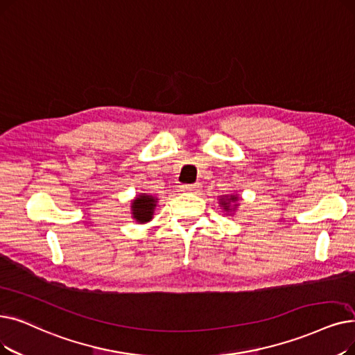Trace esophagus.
Instances as JSON below:
<instances>
[{
	"instance_id": "obj_1",
	"label": "esophagus",
	"mask_w": 355,
	"mask_h": 355,
	"mask_svg": "<svg viewBox=\"0 0 355 355\" xmlns=\"http://www.w3.org/2000/svg\"><path fill=\"white\" fill-rule=\"evenodd\" d=\"M180 189L184 193H198L200 184L198 182H196V184H184V186H181Z\"/></svg>"
}]
</instances>
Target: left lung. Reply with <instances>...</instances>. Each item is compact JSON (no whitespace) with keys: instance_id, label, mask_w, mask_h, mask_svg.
Wrapping results in <instances>:
<instances>
[{"instance_id":"left-lung-1","label":"left lung","mask_w":355,"mask_h":355,"mask_svg":"<svg viewBox=\"0 0 355 355\" xmlns=\"http://www.w3.org/2000/svg\"><path fill=\"white\" fill-rule=\"evenodd\" d=\"M235 202H238V196H223V197H220V206L226 211H230V210L236 207V205H235V207H232V205Z\"/></svg>"}]
</instances>
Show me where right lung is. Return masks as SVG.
<instances>
[{
    "mask_svg": "<svg viewBox=\"0 0 355 355\" xmlns=\"http://www.w3.org/2000/svg\"><path fill=\"white\" fill-rule=\"evenodd\" d=\"M157 200L149 194H139L132 202V214L133 219L139 223H146L152 219L153 210L157 207Z\"/></svg>",
    "mask_w": 355,
    "mask_h": 355,
    "instance_id": "right-lung-1",
    "label": "right lung"
}]
</instances>
